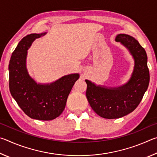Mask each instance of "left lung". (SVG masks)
<instances>
[{"label":"left lung","mask_w":157,"mask_h":157,"mask_svg":"<svg viewBox=\"0 0 157 157\" xmlns=\"http://www.w3.org/2000/svg\"><path fill=\"white\" fill-rule=\"evenodd\" d=\"M115 40L129 50L134 60V70L128 82L118 87H109L85 80L90 106L98 116L107 119L121 118L132 112L141 101L150 82L145 49L128 34H119Z\"/></svg>","instance_id":"8db88e82"}]
</instances>
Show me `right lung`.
Listing matches in <instances>:
<instances>
[{"mask_svg": "<svg viewBox=\"0 0 157 157\" xmlns=\"http://www.w3.org/2000/svg\"><path fill=\"white\" fill-rule=\"evenodd\" d=\"M46 34L34 33L23 37L9 63V86L13 98L26 115L40 121L53 120L63 112L68 95L79 78V73H73L51 83L41 84L29 75L28 50L36 39Z\"/></svg>", "mask_w": 157, "mask_h": 157, "instance_id": "right-lung-1", "label": "right lung"}]
</instances>
